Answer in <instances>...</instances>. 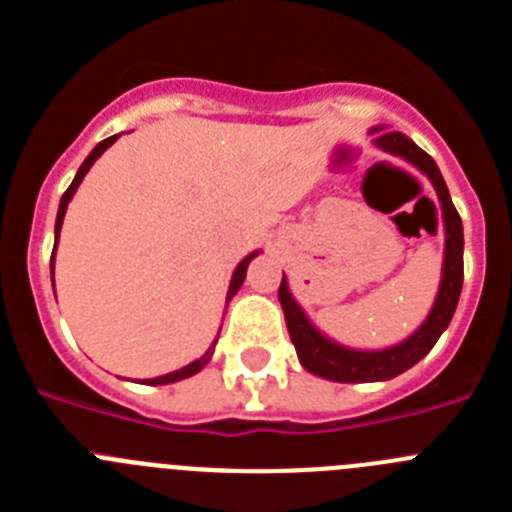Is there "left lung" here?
I'll return each instance as SVG.
<instances>
[{"label": "left lung", "mask_w": 512, "mask_h": 512, "mask_svg": "<svg viewBox=\"0 0 512 512\" xmlns=\"http://www.w3.org/2000/svg\"><path fill=\"white\" fill-rule=\"evenodd\" d=\"M372 133H377L374 146L382 148L384 153H392V156L402 158V161H408L420 174L428 176V182L433 184V189L438 194V202H441L446 243H443L441 284H438L431 312L425 315L423 323L405 341L387 348L364 351V348H351L343 346V343L330 341L325 333H320L312 325V320L307 318V312L302 310L300 302L289 292L287 277H282L279 302H282L284 318H287L289 338H292V343L297 348V359L315 377L343 384L387 382V379L408 372L410 366L418 364L436 346L443 330L449 328L456 305H459L461 284H464V228H461V217L456 212L454 202H451L449 187L443 182L436 161L423 148L415 146L408 135L397 133V130H384L382 125H377V128H372Z\"/></svg>", "instance_id": "left-lung-1"}]
</instances>
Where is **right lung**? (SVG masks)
I'll use <instances>...</instances> for the list:
<instances>
[{"instance_id":"add662e5","label":"right lung","mask_w":512,"mask_h":512,"mask_svg":"<svg viewBox=\"0 0 512 512\" xmlns=\"http://www.w3.org/2000/svg\"><path fill=\"white\" fill-rule=\"evenodd\" d=\"M117 138H120V135H112V138H104L102 143H97V146H94V151L89 153V156H87V161H84V164L79 166V171H76V176H74V182H71V187L66 189V192H63V197H61V205H58V215H56V246H58V235H61L63 217H66V207H69L71 197H74V194H76V189H79V184L84 182V176H87V171L92 169V164H94V161H97V158L102 156V153L107 151V148H110L112 143H115ZM259 253H261V251H253V253H248L246 259H243L241 264L235 266V271H233V279H230V287H228V297H225V300H230V297H233L235 292H238V289H241L243 279H246V269H248V264H251V259H253V256H259ZM53 259H56V251H53V256H51V279H53ZM215 343H217V338H215ZM215 343H212V346L207 348V351H205V354L200 356V359H197V361H192V364L182 366V369H176V372H169V374H164V377H156V379H143V384H174V382H179V379H187V377H192V374L202 372V369H205V364H207V361L212 359V354H215Z\"/></svg>"}]
</instances>
